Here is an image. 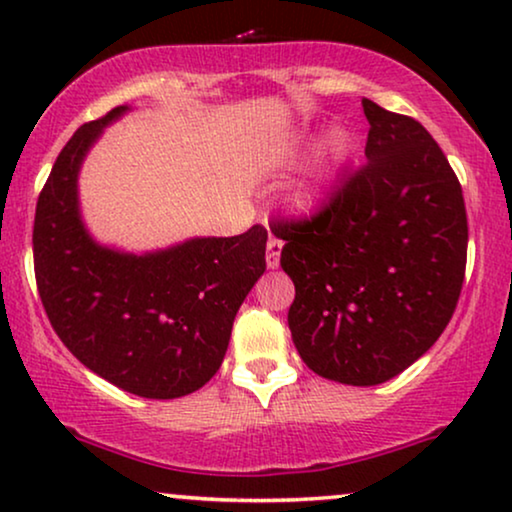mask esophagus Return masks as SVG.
I'll use <instances>...</instances> for the list:
<instances>
[{
  "label": "esophagus",
  "mask_w": 512,
  "mask_h": 512,
  "mask_svg": "<svg viewBox=\"0 0 512 512\" xmlns=\"http://www.w3.org/2000/svg\"><path fill=\"white\" fill-rule=\"evenodd\" d=\"M282 240H277V237H270L268 240V251H265V263H268V268H279V256H282Z\"/></svg>",
  "instance_id": "1"
}]
</instances>
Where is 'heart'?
Instances as JSON below:
<instances>
[{
    "label": "heart",
    "mask_w": 512,
    "mask_h": 512,
    "mask_svg": "<svg viewBox=\"0 0 512 512\" xmlns=\"http://www.w3.org/2000/svg\"><path fill=\"white\" fill-rule=\"evenodd\" d=\"M303 144H307V135L296 137V142H293V149H298V146H303ZM349 144H352V142H349V135L345 130H333L324 142V160H326V163L328 165L340 163V160L349 153Z\"/></svg>",
    "instance_id": "b5f03b06"
}]
</instances>
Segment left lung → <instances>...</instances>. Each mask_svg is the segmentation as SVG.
<instances>
[{"instance_id": "1", "label": "left lung", "mask_w": 512, "mask_h": 512, "mask_svg": "<svg viewBox=\"0 0 512 512\" xmlns=\"http://www.w3.org/2000/svg\"><path fill=\"white\" fill-rule=\"evenodd\" d=\"M366 165L310 216L275 221L296 298L289 328L314 373L373 387L429 352L466 275L464 193L415 118L363 97Z\"/></svg>"}]
</instances>
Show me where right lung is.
Wrapping results in <instances>:
<instances>
[{"instance_id":"obj_1","label":"right lung","mask_w":512,"mask_h":512,"mask_svg":"<svg viewBox=\"0 0 512 512\" xmlns=\"http://www.w3.org/2000/svg\"><path fill=\"white\" fill-rule=\"evenodd\" d=\"M125 107L81 125L37 200L34 277L53 331L83 366L142 398H179L212 380L242 300L265 272L268 230L200 237L146 256L90 240L76 174L90 144Z\"/></svg>"}]
</instances>
